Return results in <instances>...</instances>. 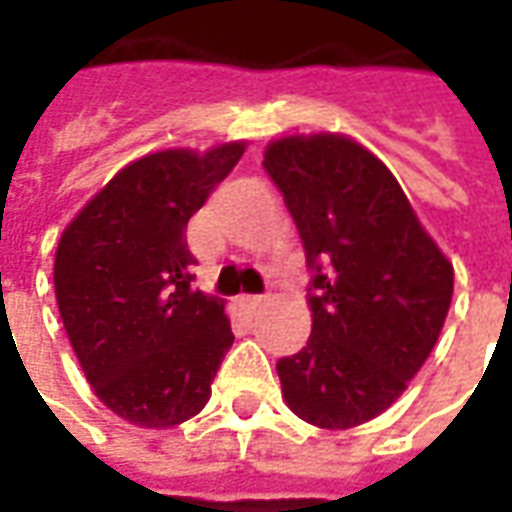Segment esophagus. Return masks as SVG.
Returning <instances> with one entry per match:
<instances>
[{
  "instance_id": "1",
  "label": "esophagus",
  "mask_w": 512,
  "mask_h": 512,
  "mask_svg": "<svg viewBox=\"0 0 512 512\" xmlns=\"http://www.w3.org/2000/svg\"><path fill=\"white\" fill-rule=\"evenodd\" d=\"M238 304H241L244 310L255 312V310H260L263 304H266V299H263V296H241V299H238Z\"/></svg>"
}]
</instances>
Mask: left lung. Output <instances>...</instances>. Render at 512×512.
I'll list each match as a JSON object with an SVG mask.
<instances>
[{
	"label": "left lung",
	"instance_id": "8db88e82",
	"mask_svg": "<svg viewBox=\"0 0 512 512\" xmlns=\"http://www.w3.org/2000/svg\"><path fill=\"white\" fill-rule=\"evenodd\" d=\"M263 167L312 271V334L277 362L282 397L315 428H356L425 365L450 310L452 263L384 161L351 136H279Z\"/></svg>",
	"mask_w": 512,
	"mask_h": 512
}]
</instances>
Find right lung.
I'll return each mask as SVG.
<instances>
[{
	"label": "right lung",
	"instance_id": "1",
	"mask_svg": "<svg viewBox=\"0 0 512 512\" xmlns=\"http://www.w3.org/2000/svg\"><path fill=\"white\" fill-rule=\"evenodd\" d=\"M158 150L117 172L62 230L54 257L60 318L98 400L139 428L200 414L233 345L224 301L191 288L186 224L244 156Z\"/></svg>",
	"mask_w": 512,
	"mask_h": 512
}]
</instances>
